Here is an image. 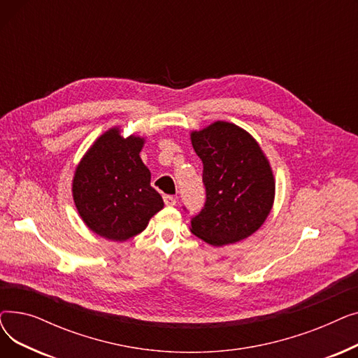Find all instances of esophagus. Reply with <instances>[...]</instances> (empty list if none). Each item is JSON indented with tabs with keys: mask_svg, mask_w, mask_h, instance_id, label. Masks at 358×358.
Returning <instances> with one entry per match:
<instances>
[{
	"mask_svg": "<svg viewBox=\"0 0 358 358\" xmlns=\"http://www.w3.org/2000/svg\"><path fill=\"white\" fill-rule=\"evenodd\" d=\"M164 203H165V206H169V208H173V206H176L177 200L173 196H164Z\"/></svg>",
	"mask_w": 358,
	"mask_h": 358,
	"instance_id": "1",
	"label": "esophagus"
}]
</instances>
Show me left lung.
Here are the masks:
<instances>
[{"mask_svg":"<svg viewBox=\"0 0 358 358\" xmlns=\"http://www.w3.org/2000/svg\"><path fill=\"white\" fill-rule=\"evenodd\" d=\"M203 162L206 204L190 231L213 247L257 232L268 217L275 180L264 150L245 129L217 120L190 134Z\"/></svg>","mask_w":358,"mask_h":358,"instance_id":"1","label":"left lung"}]
</instances>
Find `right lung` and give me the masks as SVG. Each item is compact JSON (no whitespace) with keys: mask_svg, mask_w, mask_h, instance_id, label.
Instances as JSON below:
<instances>
[{"mask_svg":"<svg viewBox=\"0 0 358 358\" xmlns=\"http://www.w3.org/2000/svg\"><path fill=\"white\" fill-rule=\"evenodd\" d=\"M145 138H123L120 127L106 130L75 168L72 197L88 229L123 242L141 234L164 208L150 187V171L141 159Z\"/></svg>","mask_w":358,"mask_h":358,"instance_id":"1","label":"right lung"}]
</instances>
